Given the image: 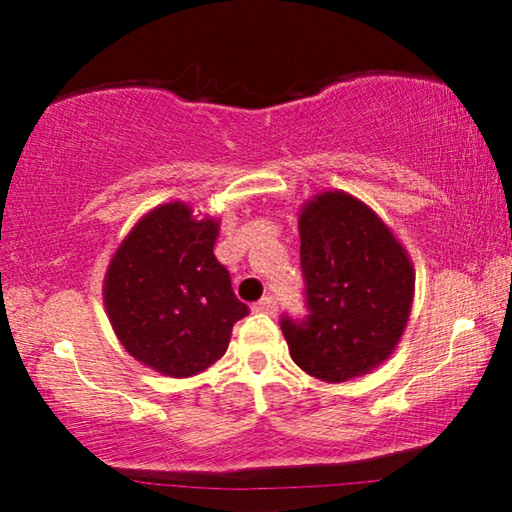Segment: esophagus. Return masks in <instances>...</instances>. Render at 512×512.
<instances>
[{"label": "esophagus", "instance_id": "34e87169", "mask_svg": "<svg viewBox=\"0 0 512 512\" xmlns=\"http://www.w3.org/2000/svg\"><path fill=\"white\" fill-rule=\"evenodd\" d=\"M275 307H277L275 298H272V296H263V298L258 300V303L254 305V310H256V312H263V314H275Z\"/></svg>", "mask_w": 512, "mask_h": 512}]
</instances>
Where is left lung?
Masks as SVG:
<instances>
[{
	"mask_svg": "<svg viewBox=\"0 0 512 512\" xmlns=\"http://www.w3.org/2000/svg\"><path fill=\"white\" fill-rule=\"evenodd\" d=\"M303 321L282 317L291 359L321 382L380 366L408 326L415 268L380 216L354 195L326 191L300 209Z\"/></svg>",
	"mask_w": 512,
	"mask_h": 512,
	"instance_id": "8db88e82",
	"label": "left lung"
}]
</instances>
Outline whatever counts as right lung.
Instances as JSON below:
<instances>
[{"label": "right lung", "mask_w": 512, "mask_h": 512, "mask_svg": "<svg viewBox=\"0 0 512 512\" xmlns=\"http://www.w3.org/2000/svg\"><path fill=\"white\" fill-rule=\"evenodd\" d=\"M219 221L167 202L135 223L104 275V307L125 352L167 377H191L226 354L249 307L216 261Z\"/></svg>", "instance_id": "obj_1"}]
</instances>
